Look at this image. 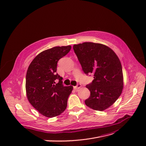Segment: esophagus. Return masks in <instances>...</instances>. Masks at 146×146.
I'll use <instances>...</instances> for the list:
<instances>
[{
    "instance_id": "obj_1",
    "label": "esophagus",
    "mask_w": 146,
    "mask_h": 146,
    "mask_svg": "<svg viewBox=\"0 0 146 146\" xmlns=\"http://www.w3.org/2000/svg\"><path fill=\"white\" fill-rule=\"evenodd\" d=\"M81 87H82L81 84H80V83H78V84H77V85L75 86H74L73 88H74V89L75 90H78V89L80 88Z\"/></svg>"
}]
</instances>
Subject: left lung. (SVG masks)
Masks as SVG:
<instances>
[{"instance_id": "8db88e82", "label": "left lung", "mask_w": 146, "mask_h": 146, "mask_svg": "<svg viewBox=\"0 0 146 146\" xmlns=\"http://www.w3.org/2000/svg\"><path fill=\"white\" fill-rule=\"evenodd\" d=\"M73 50L86 74L92 73V82L86 85L90 92L85 104L102 111L111 106L123 89V74L120 60L107 46L86 42L73 45Z\"/></svg>"}]
</instances>
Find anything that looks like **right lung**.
<instances>
[{
    "label": "right lung",
    "mask_w": 146,
    "mask_h": 146,
    "mask_svg": "<svg viewBox=\"0 0 146 146\" xmlns=\"http://www.w3.org/2000/svg\"><path fill=\"white\" fill-rule=\"evenodd\" d=\"M70 50V45L46 50L37 55L28 67L25 86L27 98L34 108L45 117L58 116L67 107L68 98L73 88L64 86L63 78L56 72L58 60Z\"/></svg>",
    "instance_id": "add662e5"
}]
</instances>
